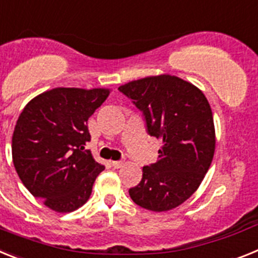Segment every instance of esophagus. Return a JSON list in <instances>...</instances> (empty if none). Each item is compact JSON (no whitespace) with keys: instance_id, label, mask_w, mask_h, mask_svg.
<instances>
[{"instance_id":"34e87169","label":"esophagus","mask_w":258,"mask_h":258,"mask_svg":"<svg viewBox=\"0 0 258 258\" xmlns=\"http://www.w3.org/2000/svg\"><path fill=\"white\" fill-rule=\"evenodd\" d=\"M123 165H124V163H123V161H113V162H111V166H113L114 169H120Z\"/></svg>"}]
</instances>
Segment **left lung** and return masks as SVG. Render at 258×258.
<instances>
[{"label":"left lung","instance_id":"obj_1","mask_svg":"<svg viewBox=\"0 0 258 258\" xmlns=\"http://www.w3.org/2000/svg\"><path fill=\"white\" fill-rule=\"evenodd\" d=\"M118 89L143 111L148 134L162 143L157 162L143 167L142 182L130 188V196L152 212L174 209L195 194L213 161L216 130L209 102L194 84L167 74Z\"/></svg>","mask_w":258,"mask_h":258}]
</instances>
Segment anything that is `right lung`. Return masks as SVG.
I'll return each mask as SVG.
<instances>
[{
	"mask_svg": "<svg viewBox=\"0 0 258 258\" xmlns=\"http://www.w3.org/2000/svg\"><path fill=\"white\" fill-rule=\"evenodd\" d=\"M106 88H54L24 106L13 134V162L24 187L49 209L70 213L88 201L104 165L86 144L88 118Z\"/></svg>",
	"mask_w": 258,
	"mask_h": 258,
	"instance_id": "right-lung-1",
	"label": "right lung"
}]
</instances>
